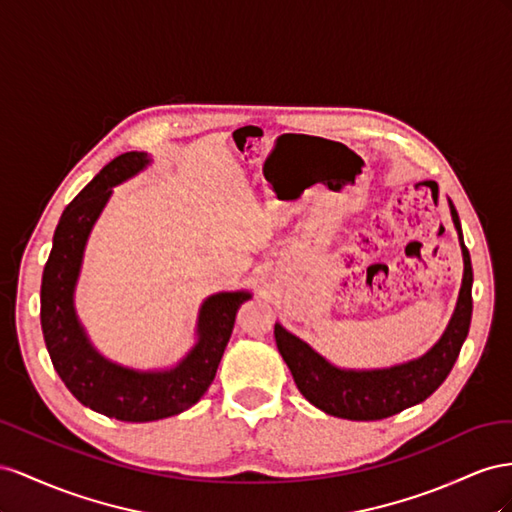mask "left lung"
<instances>
[{"label": "left lung", "mask_w": 512, "mask_h": 512, "mask_svg": "<svg viewBox=\"0 0 512 512\" xmlns=\"http://www.w3.org/2000/svg\"><path fill=\"white\" fill-rule=\"evenodd\" d=\"M463 251V283L457 309L442 339L422 358L377 371H343L321 358L315 349L287 332L281 324L274 326L276 347L294 375L298 390L321 412L347 420H382L412 407L442 386L452 371L467 337L472 321V259L463 244L459 214L450 203Z\"/></svg>", "instance_id": "obj_1"}]
</instances>
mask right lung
I'll return each mask as SVG.
<instances>
[{"label":"right lung","mask_w":512,"mask_h":512,"mask_svg":"<svg viewBox=\"0 0 512 512\" xmlns=\"http://www.w3.org/2000/svg\"><path fill=\"white\" fill-rule=\"evenodd\" d=\"M148 163V156L139 152L113 158L68 203L55 227L53 248L40 285V324L57 375L85 407L124 422L160 420L195 405L214 382L238 309L251 298L246 291H225L203 302L197 328L199 341L171 371L139 373L124 369L102 358L90 345L72 304L83 248L111 197V188Z\"/></svg>","instance_id":"1"}]
</instances>
